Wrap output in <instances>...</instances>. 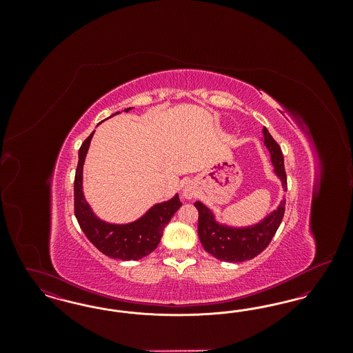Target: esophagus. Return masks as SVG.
<instances>
[{
	"mask_svg": "<svg viewBox=\"0 0 353 353\" xmlns=\"http://www.w3.org/2000/svg\"><path fill=\"white\" fill-rule=\"evenodd\" d=\"M181 193H183V197L186 199V200H192V199H194L197 196L196 186L192 184H185Z\"/></svg>",
	"mask_w": 353,
	"mask_h": 353,
	"instance_id": "34e87169",
	"label": "esophagus"
}]
</instances>
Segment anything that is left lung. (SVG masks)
Listing matches in <instances>:
<instances>
[{
    "label": "left lung",
    "mask_w": 353,
    "mask_h": 353,
    "mask_svg": "<svg viewBox=\"0 0 353 353\" xmlns=\"http://www.w3.org/2000/svg\"><path fill=\"white\" fill-rule=\"evenodd\" d=\"M262 141L268 148L274 167V173L279 179L283 190H287L283 154L278 143L272 139L266 127L262 130ZM285 200H282L275 210L263 219L248 226H230L221 223L210 208L201 201L194 206L199 210V236L203 249L214 258L225 262H243L252 259L269 246L285 214Z\"/></svg>",
    "instance_id": "left-lung-1"
}]
</instances>
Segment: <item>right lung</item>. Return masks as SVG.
I'll list each match as a JSON object with an SVG mask.
<instances>
[{
    "mask_svg": "<svg viewBox=\"0 0 353 353\" xmlns=\"http://www.w3.org/2000/svg\"><path fill=\"white\" fill-rule=\"evenodd\" d=\"M130 108L124 111L128 112ZM117 112L110 118L118 115ZM101 124V123H99ZM91 134L84 140L79 150V161L74 181V206L75 217L88 241L104 255L121 261H137L151 254L159 245L164 228L173 214L183 205L179 194H174L168 201L154 203L140 219L128 223H111L99 219L90 203L85 201L83 193V165L90 148Z\"/></svg>",
    "mask_w": 353,
    "mask_h": 353,
    "instance_id": "obj_1",
    "label": "right lung"
}]
</instances>
